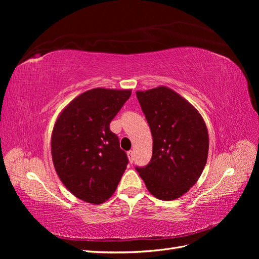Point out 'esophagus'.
<instances>
[{"instance_id":"34e87169","label":"esophagus","mask_w":259,"mask_h":259,"mask_svg":"<svg viewBox=\"0 0 259 259\" xmlns=\"http://www.w3.org/2000/svg\"><path fill=\"white\" fill-rule=\"evenodd\" d=\"M127 156H128V160H130V162H131V163H133V161H134V151L130 150V151L127 152Z\"/></svg>"}]
</instances>
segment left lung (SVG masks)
Segmentation results:
<instances>
[{
	"mask_svg": "<svg viewBox=\"0 0 259 259\" xmlns=\"http://www.w3.org/2000/svg\"><path fill=\"white\" fill-rule=\"evenodd\" d=\"M153 138L151 160L136 170L155 198L182 197L197 183L206 164L208 134L197 109L170 89L136 93Z\"/></svg>",
	"mask_w": 259,
	"mask_h": 259,
	"instance_id": "8db88e82",
	"label": "left lung"
}]
</instances>
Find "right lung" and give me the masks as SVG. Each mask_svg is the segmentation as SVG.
<instances>
[{
    "label": "right lung",
    "mask_w": 259,
    "mask_h": 259,
    "mask_svg": "<svg viewBox=\"0 0 259 259\" xmlns=\"http://www.w3.org/2000/svg\"><path fill=\"white\" fill-rule=\"evenodd\" d=\"M131 94L130 90H90L73 99L55 123V169L67 189L85 202L100 204L110 198L128 164L110 123Z\"/></svg>",
    "instance_id": "add662e5"
}]
</instances>
